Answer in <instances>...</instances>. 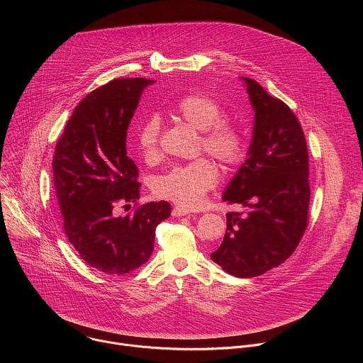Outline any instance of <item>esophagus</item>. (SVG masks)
I'll list each match as a JSON object with an SVG mask.
<instances>
[{
    "mask_svg": "<svg viewBox=\"0 0 363 363\" xmlns=\"http://www.w3.org/2000/svg\"><path fill=\"white\" fill-rule=\"evenodd\" d=\"M188 214H191V211L186 210V208H182V206H175V208L172 210L174 217H184V216H188Z\"/></svg>",
    "mask_w": 363,
    "mask_h": 363,
    "instance_id": "34e87169",
    "label": "esophagus"
}]
</instances>
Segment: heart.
Returning <instances> with one entry per match:
<instances>
[{
	"label": "heart",
	"mask_w": 363,
	"mask_h": 363,
	"mask_svg": "<svg viewBox=\"0 0 363 363\" xmlns=\"http://www.w3.org/2000/svg\"><path fill=\"white\" fill-rule=\"evenodd\" d=\"M174 113L182 122L202 132L201 142L205 152L225 165L237 164L244 155V135L238 125L223 119L225 112L220 103L202 93H189L178 100ZM160 122L146 119L138 133L136 146L145 161L160 153ZM217 167L208 160L178 165L161 175L155 182V194L175 202L182 208H196L205 194L218 182Z\"/></svg>",
	"instance_id": "obj_1"
}]
</instances>
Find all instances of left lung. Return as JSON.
Listing matches in <instances>:
<instances>
[{"mask_svg": "<svg viewBox=\"0 0 363 363\" xmlns=\"http://www.w3.org/2000/svg\"><path fill=\"white\" fill-rule=\"evenodd\" d=\"M254 111L247 160L228 182L223 199L242 205L228 213L213 262L231 276L264 274L293 254L307 227L308 153L291 109L257 82L240 77Z\"/></svg>", "mask_w": 363, "mask_h": 363, "instance_id": "8db88e82", "label": "left lung"}]
</instances>
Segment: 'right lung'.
I'll list each match as a JSON object with an SVG mask.
<instances>
[{"label":"right lung","instance_id":"right-lung-1","mask_svg":"<svg viewBox=\"0 0 363 363\" xmlns=\"http://www.w3.org/2000/svg\"><path fill=\"white\" fill-rule=\"evenodd\" d=\"M152 83L116 79L93 90L76 106L55 150L65 233L83 260L106 274L122 276L145 264L155 230L171 216L167 201L147 202L125 217L116 213L119 205L139 199V172L126 155V132Z\"/></svg>","mask_w":363,"mask_h":363}]
</instances>
